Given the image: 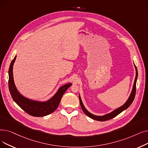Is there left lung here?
Segmentation results:
<instances>
[{"mask_svg": "<svg viewBox=\"0 0 148 148\" xmlns=\"http://www.w3.org/2000/svg\"><path fill=\"white\" fill-rule=\"evenodd\" d=\"M134 66H135V68H136V77H135L132 89L129 98L127 99L125 103L123 105L121 106L120 107H119L118 108H117L116 110H114L113 111H112L110 113H108V114H106L105 115H95L94 114H92L91 112H89L86 110V108L84 106V105H83V103L82 99L80 97V95L79 94L80 103V106H81V108L82 109L83 112H84L87 115V116H88L90 118H91V119H92L94 120H95L101 121H106V120H110V119L115 117V116H117V115H119L120 113H121V112H123L124 110H126L127 108H129L130 106L132 104V101H134V99L135 98V95H136V82H137V77H138V71H137V67H136V65H135V64H134Z\"/></svg>", "mask_w": 148, "mask_h": 148, "instance_id": "obj_1", "label": "left lung"}]
</instances>
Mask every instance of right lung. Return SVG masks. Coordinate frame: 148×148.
<instances>
[{"mask_svg":"<svg viewBox=\"0 0 148 148\" xmlns=\"http://www.w3.org/2000/svg\"><path fill=\"white\" fill-rule=\"evenodd\" d=\"M16 59V56L10 64L8 71V86L12 99L23 111L32 116L43 117L53 112L58 107L63 95L68 88L72 85V83H68L60 87L53 97L46 101L28 99L19 92L15 85L12 69Z\"/></svg>","mask_w":148,"mask_h":148,"instance_id":"add662e5","label":"right lung"}]
</instances>
